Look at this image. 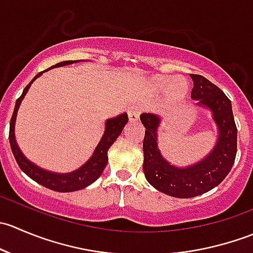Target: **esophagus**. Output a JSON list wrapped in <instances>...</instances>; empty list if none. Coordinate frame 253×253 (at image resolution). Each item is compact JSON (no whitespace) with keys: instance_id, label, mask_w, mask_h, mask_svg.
I'll return each instance as SVG.
<instances>
[{"instance_id":"obj_1","label":"esophagus","mask_w":253,"mask_h":253,"mask_svg":"<svg viewBox=\"0 0 253 253\" xmlns=\"http://www.w3.org/2000/svg\"><path fill=\"white\" fill-rule=\"evenodd\" d=\"M128 120L131 122H134V121H138L139 120V114H141V110H139L138 106H131V108L128 109Z\"/></svg>"}]
</instances>
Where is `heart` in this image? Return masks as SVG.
<instances>
[{"mask_svg": "<svg viewBox=\"0 0 253 253\" xmlns=\"http://www.w3.org/2000/svg\"><path fill=\"white\" fill-rule=\"evenodd\" d=\"M152 86L155 91H167L169 103H180L188 93V84L182 78L157 77L153 79Z\"/></svg>", "mask_w": 253, "mask_h": 253, "instance_id": "heart-1", "label": "heart"}]
</instances>
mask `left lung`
Listing matches in <instances>:
<instances>
[{"mask_svg":"<svg viewBox=\"0 0 253 253\" xmlns=\"http://www.w3.org/2000/svg\"><path fill=\"white\" fill-rule=\"evenodd\" d=\"M193 89L191 98L197 106L211 111L218 129L213 149L202 160L187 167H176L162 155L158 145V129L162 117L142 114L145 127L143 139V171L148 182L160 192L176 198H191L203 195L218 186L233 168L236 157L237 129L231 101L221 89L200 75H191Z\"/></svg>","mask_w":253,"mask_h":253,"instance_id":"1","label":"left lung"}]
</instances>
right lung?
<instances>
[{"label": "right lung", "mask_w": 253, "mask_h": 253, "mask_svg": "<svg viewBox=\"0 0 253 253\" xmlns=\"http://www.w3.org/2000/svg\"><path fill=\"white\" fill-rule=\"evenodd\" d=\"M77 62H81V60L62 61V62L60 63H56L55 66L50 67L48 70L56 67H62V66L72 65V63ZM46 71H44V72H46ZM44 72L38 73V75L33 78V81L25 86L22 95H20L16 101V106H14L13 115H12L11 124H9V144H11L12 153H13L14 158H16V162L17 164L19 165L20 170H22L23 172H25V174L29 176L32 180H34L35 182L40 183V185L45 186V187L50 188V190L52 191H57V192H73V191H79L82 190V188L88 187L90 183H93L94 181L98 180V178L100 177V175L103 174L104 169H105L106 164H108L109 148L111 147L112 143L116 141L117 137L121 134L125 125L128 121V117H127L126 112H124V114L117 115V116L106 120L105 131H104V134L103 137H101L100 142L98 143V145H96L95 149H94L91 157L86 160V163H84L81 168H78L75 171L60 174V172L48 171L46 169H42V168L38 167L37 164L30 162V160L23 154L19 145L17 144L16 134H14V126H16L17 112L19 110L22 100L24 99V96L27 95L28 90H29L33 82L37 78H39Z\"/></svg>", "instance_id": "add662e5"}]
</instances>
